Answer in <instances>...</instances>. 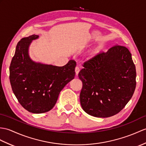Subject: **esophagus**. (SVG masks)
<instances>
[{"label":"esophagus","instance_id":"1","mask_svg":"<svg viewBox=\"0 0 146 146\" xmlns=\"http://www.w3.org/2000/svg\"><path fill=\"white\" fill-rule=\"evenodd\" d=\"M80 68L78 66H76L75 67V69H74V71H75V73H76V74H78V73L80 72Z\"/></svg>","mask_w":146,"mask_h":146}]
</instances>
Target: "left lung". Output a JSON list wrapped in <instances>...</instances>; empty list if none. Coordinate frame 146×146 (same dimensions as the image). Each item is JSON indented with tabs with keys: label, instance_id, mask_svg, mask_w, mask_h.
Listing matches in <instances>:
<instances>
[{
	"label": "left lung",
	"instance_id": "left-lung-1",
	"mask_svg": "<svg viewBox=\"0 0 146 146\" xmlns=\"http://www.w3.org/2000/svg\"><path fill=\"white\" fill-rule=\"evenodd\" d=\"M78 77L83 83L80 98L83 110L91 116L117 114L133 96L136 72L126 47L114 45L83 63Z\"/></svg>",
	"mask_w": 146,
	"mask_h": 146
}]
</instances>
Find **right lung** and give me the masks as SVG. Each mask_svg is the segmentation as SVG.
Listing matches in <instances>:
<instances>
[{
    "instance_id": "obj_1",
    "label": "right lung",
    "mask_w": 146,
    "mask_h": 146,
    "mask_svg": "<svg viewBox=\"0 0 146 146\" xmlns=\"http://www.w3.org/2000/svg\"><path fill=\"white\" fill-rule=\"evenodd\" d=\"M38 35L23 38L18 42L10 65V82L19 103L32 113H43L55 106L60 91L75 76L76 62L70 60L63 66L35 63L28 50Z\"/></svg>"
}]
</instances>
